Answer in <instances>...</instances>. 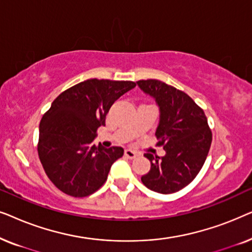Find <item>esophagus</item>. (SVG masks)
Masks as SVG:
<instances>
[{"label": "esophagus", "instance_id": "34e87169", "mask_svg": "<svg viewBox=\"0 0 252 252\" xmlns=\"http://www.w3.org/2000/svg\"><path fill=\"white\" fill-rule=\"evenodd\" d=\"M125 156L127 158H129V159H133V158H135L136 156H139V154L136 153V151H134L132 149H125Z\"/></svg>", "mask_w": 252, "mask_h": 252}]
</instances>
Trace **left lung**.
Listing matches in <instances>:
<instances>
[{"label":"left lung","mask_w":252,"mask_h":252,"mask_svg":"<svg viewBox=\"0 0 252 252\" xmlns=\"http://www.w3.org/2000/svg\"><path fill=\"white\" fill-rule=\"evenodd\" d=\"M137 85L159 106L157 146L166 151L164 157L144 154L151 168L141 181L150 190L172 194L188 186L201 171L211 147V128L203 109L185 92L156 79L139 80Z\"/></svg>","instance_id":"left-lung-1"}]
</instances>
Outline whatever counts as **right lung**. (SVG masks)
I'll list each match as a JSON object with an SVG mask.
<instances>
[{
    "instance_id": "1",
    "label": "right lung",
    "mask_w": 252,
    "mask_h": 252,
    "mask_svg": "<svg viewBox=\"0 0 252 252\" xmlns=\"http://www.w3.org/2000/svg\"><path fill=\"white\" fill-rule=\"evenodd\" d=\"M135 86L134 81L89 79L61 93L43 115L37 154L47 177L64 194L92 195L123 157L122 147L106 149L94 139L116 99Z\"/></svg>"
}]
</instances>
